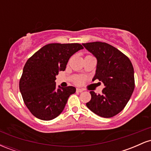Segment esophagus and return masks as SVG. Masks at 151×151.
Here are the masks:
<instances>
[{
    "label": "esophagus",
    "mask_w": 151,
    "mask_h": 151,
    "mask_svg": "<svg viewBox=\"0 0 151 151\" xmlns=\"http://www.w3.org/2000/svg\"><path fill=\"white\" fill-rule=\"evenodd\" d=\"M83 91H84V89H77V92L81 93V92H82Z\"/></svg>",
    "instance_id": "obj_1"
}]
</instances>
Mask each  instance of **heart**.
I'll list each match as a JSON object with an SVG mask.
<instances>
[{
	"label": "heart",
	"mask_w": 151,
	"mask_h": 151,
	"mask_svg": "<svg viewBox=\"0 0 151 151\" xmlns=\"http://www.w3.org/2000/svg\"><path fill=\"white\" fill-rule=\"evenodd\" d=\"M82 81H83V78H79V79H77L76 82H77V84H80V83L82 82Z\"/></svg>",
	"instance_id": "obj_1"
}]
</instances>
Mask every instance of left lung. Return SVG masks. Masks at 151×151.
<instances>
[{
    "label": "left lung",
    "instance_id": "1",
    "mask_svg": "<svg viewBox=\"0 0 151 151\" xmlns=\"http://www.w3.org/2000/svg\"><path fill=\"white\" fill-rule=\"evenodd\" d=\"M96 59V69L92 80L98 79L104 84L101 94L91 91L86 106L96 115L111 118L121 112L133 92L134 70L124 54L106 42L82 44Z\"/></svg>",
    "mask_w": 151,
    "mask_h": 151
}]
</instances>
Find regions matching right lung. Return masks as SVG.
Segmentation results:
<instances>
[{
	"mask_svg": "<svg viewBox=\"0 0 151 151\" xmlns=\"http://www.w3.org/2000/svg\"><path fill=\"white\" fill-rule=\"evenodd\" d=\"M84 49L78 43H52L42 47L24 66L19 87L25 104L37 119L50 121L63 111L76 88H57L56 76L65 71L71 56Z\"/></svg>",
	"mask_w": 151,
	"mask_h": 151,
	"instance_id": "right-lung-1",
	"label": "right lung"
}]
</instances>
